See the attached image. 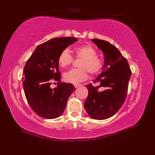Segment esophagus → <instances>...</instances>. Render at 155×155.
<instances>
[{"instance_id": "34e87169", "label": "esophagus", "mask_w": 155, "mask_h": 155, "mask_svg": "<svg viewBox=\"0 0 155 155\" xmlns=\"http://www.w3.org/2000/svg\"><path fill=\"white\" fill-rule=\"evenodd\" d=\"M74 87H75V88H78V87H79L81 86V84H78V83H75V84H74Z\"/></svg>"}]
</instances>
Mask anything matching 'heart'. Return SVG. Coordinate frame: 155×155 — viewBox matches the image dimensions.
<instances>
[{
  "instance_id": "heart-1",
  "label": "heart",
  "mask_w": 155,
  "mask_h": 155,
  "mask_svg": "<svg viewBox=\"0 0 155 155\" xmlns=\"http://www.w3.org/2000/svg\"><path fill=\"white\" fill-rule=\"evenodd\" d=\"M77 59H81L78 64L79 68H73L65 72L63 78L68 83H78L86 80L88 72L91 75L99 74L104 67V61L97 55V51L90 45L78 46L72 50ZM74 58L67 49L60 53L58 62L59 66L67 68L71 64Z\"/></svg>"
}]
</instances>
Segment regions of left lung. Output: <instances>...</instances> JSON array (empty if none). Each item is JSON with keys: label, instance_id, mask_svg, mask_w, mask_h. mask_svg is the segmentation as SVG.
Returning a JSON list of instances; mask_svg holds the SVG:
<instances>
[{"label": "left lung", "instance_id": "left-lung-1", "mask_svg": "<svg viewBox=\"0 0 155 155\" xmlns=\"http://www.w3.org/2000/svg\"><path fill=\"white\" fill-rule=\"evenodd\" d=\"M105 56L103 71L94 83L100 85H86L88 94L84 103L88 114L96 120H105L116 114L123 105L127 94L131 70L127 59L115 46L105 41L92 39ZM100 87L104 91H99Z\"/></svg>", "mask_w": 155, "mask_h": 155}]
</instances>
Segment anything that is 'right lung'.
<instances>
[{
    "label": "right lung",
    "instance_id": "1",
    "mask_svg": "<svg viewBox=\"0 0 155 155\" xmlns=\"http://www.w3.org/2000/svg\"><path fill=\"white\" fill-rule=\"evenodd\" d=\"M78 39L58 37L39 45L28 59L23 71L22 83L25 96L35 113L46 119H54L63 114L69 96L75 87L61 82L58 59L61 51ZM52 81L58 83L52 89Z\"/></svg>",
    "mask_w": 155,
    "mask_h": 155
}]
</instances>
